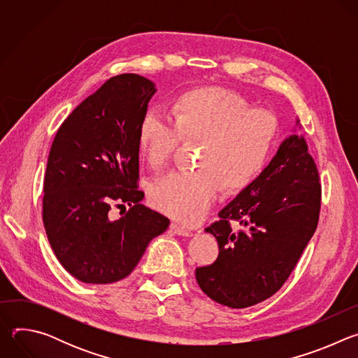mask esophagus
<instances>
[{
	"instance_id": "34e87169",
	"label": "esophagus",
	"mask_w": 358,
	"mask_h": 358,
	"mask_svg": "<svg viewBox=\"0 0 358 358\" xmlns=\"http://www.w3.org/2000/svg\"><path fill=\"white\" fill-rule=\"evenodd\" d=\"M170 228H171V231H173L176 235H181V236H189V234H191L188 229H185L184 227H181V225L176 224V222H173V224L170 225Z\"/></svg>"
}]
</instances>
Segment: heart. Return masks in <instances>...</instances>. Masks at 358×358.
Masks as SVG:
<instances>
[{
  "label": "heart",
  "instance_id": "obj_1",
  "mask_svg": "<svg viewBox=\"0 0 358 358\" xmlns=\"http://www.w3.org/2000/svg\"><path fill=\"white\" fill-rule=\"evenodd\" d=\"M171 117L156 108L144 112L137 136L141 155L152 169H162L181 138L201 140L199 169L169 173L151 187L150 201L171 218L195 225L207 215L222 185L238 191L262 174L275 148L278 120L220 87L181 94Z\"/></svg>",
  "mask_w": 358,
  "mask_h": 358
}]
</instances>
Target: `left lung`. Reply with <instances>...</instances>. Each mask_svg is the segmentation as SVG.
Masks as SVG:
<instances>
[{"label":"left lung","instance_id":"left-lung-1","mask_svg":"<svg viewBox=\"0 0 358 358\" xmlns=\"http://www.w3.org/2000/svg\"><path fill=\"white\" fill-rule=\"evenodd\" d=\"M320 201L315 160L304 137L292 134L262 174L220 211V221L206 228L217 238L220 255L213 265L195 269L201 290L232 309L269 299L313 236ZM231 220L238 224L231 227Z\"/></svg>","mask_w":358,"mask_h":358}]
</instances>
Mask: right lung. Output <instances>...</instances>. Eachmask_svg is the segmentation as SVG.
I'll list each match as a JSON object with an SVG mask.
<instances>
[{
  "label": "right lung",
  "mask_w": 358,
  "mask_h": 358,
  "mask_svg": "<svg viewBox=\"0 0 358 358\" xmlns=\"http://www.w3.org/2000/svg\"><path fill=\"white\" fill-rule=\"evenodd\" d=\"M156 85L136 75L110 78L61 124L49 151L42 218L61 265L83 283L129 276L152 238L170 225L140 202L138 126ZM129 206L110 218L113 206Z\"/></svg>",
  "instance_id": "obj_1"
}]
</instances>
